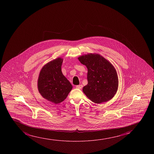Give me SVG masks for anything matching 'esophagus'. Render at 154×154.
Listing matches in <instances>:
<instances>
[{"mask_svg": "<svg viewBox=\"0 0 154 154\" xmlns=\"http://www.w3.org/2000/svg\"><path fill=\"white\" fill-rule=\"evenodd\" d=\"M82 87H83V86H82V85H77V86H76V88H77L80 89H81L82 88Z\"/></svg>", "mask_w": 154, "mask_h": 154, "instance_id": "esophagus-1", "label": "esophagus"}]
</instances>
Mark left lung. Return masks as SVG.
I'll list each match as a JSON object with an SVG mask.
<instances>
[{
  "label": "left lung",
  "mask_w": 154,
  "mask_h": 154,
  "mask_svg": "<svg viewBox=\"0 0 154 154\" xmlns=\"http://www.w3.org/2000/svg\"><path fill=\"white\" fill-rule=\"evenodd\" d=\"M88 69V84L82 91L87 97L96 103L112 98L118 89V78L112 63L98 54H88L78 58Z\"/></svg>",
  "instance_id": "obj_1"
}]
</instances>
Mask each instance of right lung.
I'll list each match as a JSON object with an SVG mask.
<instances>
[{"label":"right lung","mask_w":154,"mask_h":154,"mask_svg":"<svg viewBox=\"0 0 154 154\" xmlns=\"http://www.w3.org/2000/svg\"><path fill=\"white\" fill-rule=\"evenodd\" d=\"M63 61V59L59 57L46 63L38 77L37 85L40 95L56 104L63 101L72 88L61 72Z\"/></svg>","instance_id":"1"}]
</instances>
